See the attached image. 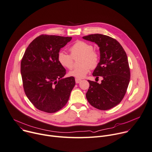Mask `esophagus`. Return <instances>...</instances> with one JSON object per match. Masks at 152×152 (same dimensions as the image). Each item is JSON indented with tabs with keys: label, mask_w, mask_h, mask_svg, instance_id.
Masks as SVG:
<instances>
[{
	"label": "esophagus",
	"mask_w": 152,
	"mask_h": 152,
	"mask_svg": "<svg viewBox=\"0 0 152 152\" xmlns=\"http://www.w3.org/2000/svg\"><path fill=\"white\" fill-rule=\"evenodd\" d=\"M75 81H76V84H78V83H79V82H80L81 79H78V78H76V79H75Z\"/></svg>",
	"instance_id": "obj_1"
}]
</instances>
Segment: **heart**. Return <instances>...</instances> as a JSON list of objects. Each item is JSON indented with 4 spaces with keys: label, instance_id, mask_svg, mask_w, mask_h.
I'll return each mask as SVG.
<instances>
[{
    "label": "heart",
    "instance_id": "b5f03b06",
    "mask_svg": "<svg viewBox=\"0 0 152 152\" xmlns=\"http://www.w3.org/2000/svg\"><path fill=\"white\" fill-rule=\"evenodd\" d=\"M70 55L64 52L58 54V61L60 65L68 70L73 68V58L80 56L79 67L76 68L69 73V75L77 78L84 77L90 72V69H94L98 66L100 55L99 53L93 50L90 44L82 40H78L70 48Z\"/></svg>",
    "mask_w": 152,
    "mask_h": 152
}]
</instances>
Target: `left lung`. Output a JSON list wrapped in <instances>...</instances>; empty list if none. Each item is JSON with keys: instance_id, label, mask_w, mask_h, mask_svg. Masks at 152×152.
<instances>
[{"instance_id": "8db88e82", "label": "left lung", "mask_w": 152, "mask_h": 152, "mask_svg": "<svg viewBox=\"0 0 152 152\" xmlns=\"http://www.w3.org/2000/svg\"><path fill=\"white\" fill-rule=\"evenodd\" d=\"M83 38L99 47L100 62L93 76L103 77L100 84L88 80L87 99L96 108L109 110L121 102L128 88L130 71L127 54L119 42L110 36L94 34Z\"/></svg>"}]
</instances>
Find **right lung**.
Segmentation results:
<instances>
[{
    "mask_svg": "<svg viewBox=\"0 0 152 152\" xmlns=\"http://www.w3.org/2000/svg\"><path fill=\"white\" fill-rule=\"evenodd\" d=\"M72 37L41 34L25 51L20 64L23 87L27 98L38 110L55 113L67 103L75 86L73 76L63 78L65 69L58 54Z\"/></svg>",
    "mask_w": 152,
    "mask_h": 152,
    "instance_id": "obj_1",
    "label": "right lung"
}]
</instances>
